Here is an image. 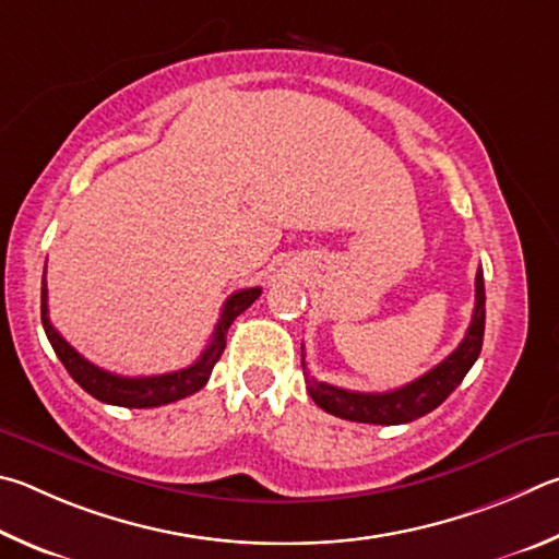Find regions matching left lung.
I'll return each mask as SVG.
<instances>
[{
    "label": "left lung",
    "instance_id": "left-lung-1",
    "mask_svg": "<svg viewBox=\"0 0 559 559\" xmlns=\"http://www.w3.org/2000/svg\"><path fill=\"white\" fill-rule=\"evenodd\" d=\"M484 324H486V292H484V272H476V307L472 324L462 344L449 354L442 364L435 366L423 378L413 380L397 390L388 393H354L329 383H319L317 378L307 376V388L314 403L324 413L350 419V423L366 425H407L417 417H425L439 407L444 400L454 393L456 385L462 383L464 376L476 364L478 354L484 346ZM301 366L305 364V348H301Z\"/></svg>",
    "mask_w": 559,
    "mask_h": 559
}]
</instances>
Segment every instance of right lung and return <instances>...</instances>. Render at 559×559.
Instances as JSON below:
<instances>
[{
  "instance_id": "1",
  "label": "right lung",
  "mask_w": 559,
  "mask_h": 559,
  "mask_svg": "<svg viewBox=\"0 0 559 559\" xmlns=\"http://www.w3.org/2000/svg\"><path fill=\"white\" fill-rule=\"evenodd\" d=\"M260 287L240 289L225 299L218 324L211 336V344L205 346L201 358L193 366L174 370V373L164 376H146V378H127L110 373V370L97 368L91 360L83 358L78 350L68 344V341L53 329L51 319H48V289H46V274L41 282V324L48 341L56 350V356L61 358L68 373L81 385L87 395L107 405H120V407H159L183 400L209 383L213 373V366L218 364V358L225 348V334H228L235 317H240L254 299L260 297Z\"/></svg>"
}]
</instances>
